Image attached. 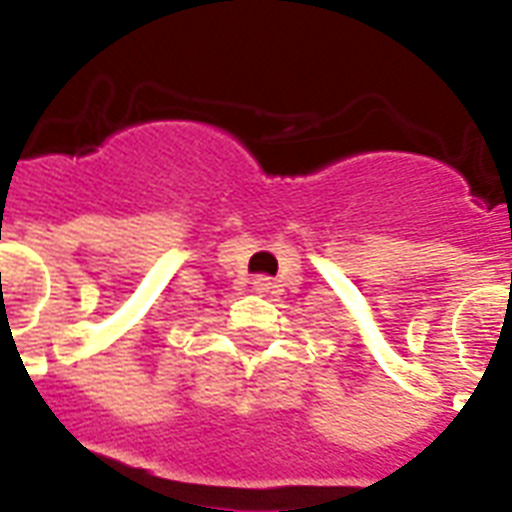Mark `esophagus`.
Returning <instances> with one entry per match:
<instances>
[{
  "label": "esophagus",
  "mask_w": 512,
  "mask_h": 512,
  "mask_svg": "<svg viewBox=\"0 0 512 512\" xmlns=\"http://www.w3.org/2000/svg\"><path fill=\"white\" fill-rule=\"evenodd\" d=\"M252 284H255L257 292H271V289L276 287V284H273V281L268 279V276H257V279L252 281Z\"/></svg>",
  "instance_id": "1"
}]
</instances>
